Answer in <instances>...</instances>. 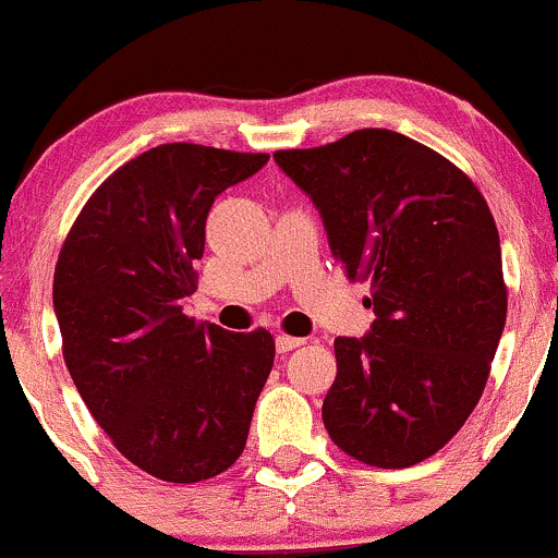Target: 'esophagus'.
Listing matches in <instances>:
<instances>
[{
	"instance_id": "1",
	"label": "esophagus",
	"mask_w": 558,
	"mask_h": 558,
	"mask_svg": "<svg viewBox=\"0 0 558 558\" xmlns=\"http://www.w3.org/2000/svg\"><path fill=\"white\" fill-rule=\"evenodd\" d=\"M303 347V338H292V336H277V352L279 354H287L292 352V349Z\"/></svg>"
}]
</instances>
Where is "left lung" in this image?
<instances>
[{"label": "left lung", "instance_id": "left-lung-1", "mask_svg": "<svg viewBox=\"0 0 558 558\" xmlns=\"http://www.w3.org/2000/svg\"><path fill=\"white\" fill-rule=\"evenodd\" d=\"M274 160L317 206L349 279H371V330L332 343L327 433L376 468L433 457L481 400L508 314L484 195L444 155L387 129Z\"/></svg>", "mask_w": 558, "mask_h": 558}]
</instances>
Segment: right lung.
Here are the masks:
<instances>
[{"label":"right lung","mask_w":558,"mask_h":558,"mask_svg":"<svg viewBox=\"0 0 558 558\" xmlns=\"http://www.w3.org/2000/svg\"><path fill=\"white\" fill-rule=\"evenodd\" d=\"M266 163L187 142L153 147L101 182L61 246L53 308L74 387L118 451L160 481L231 468L271 373L268 330L182 314L211 204Z\"/></svg>","instance_id":"add662e5"}]
</instances>
